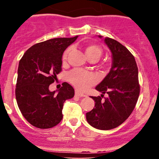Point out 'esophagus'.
<instances>
[{"label":"esophagus","instance_id":"esophagus-1","mask_svg":"<svg viewBox=\"0 0 159 159\" xmlns=\"http://www.w3.org/2000/svg\"><path fill=\"white\" fill-rule=\"evenodd\" d=\"M75 96H79V97H84V96H86L85 94L84 93H80L79 91H75Z\"/></svg>","mask_w":159,"mask_h":159}]
</instances>
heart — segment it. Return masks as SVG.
Wrapping results in <instances>:
<instances>
[{
	"label": "heart",
	"mask_w": 159,
	"mask_h": 159,
	"mask_svg": "<svg viewBox=\"0 0 159 159\" xmlns=\"http://www.w3.org/2000/svg\"><path fill=\"white\" fill-rule=\"evenodd\" d=\"M84 48L85 54L90 61H97L103 54L102 49L96 45L86 44L84 46ZM70 51L71 48H69L63 53V57H62V61L63 63L66 61L67 56ZM68 80L78 90L85 91L96 83L97 78L94 74L86 72L82 69H76L69 72L68 75Z\"/></svg>",
	"instance_id": "1"
}]
</instances>
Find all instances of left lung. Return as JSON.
I'll use <instances>...</instances> for the list:
<instances>
[{
	"mask_svg": "<svg viewBox=\"0 0 159 159\" xmlns=\"http://www.w3.org/2000/svg\"><path fill=\"white\" fill-rule=\"evenodd\" d=\"M102 38V36H98ZM112 55L110 72L96 87L107 93L105 100L101 96H90L95 101L92 111L86 114L87 123L100 130H110L119 126L135 107L140 94L138 69L134 57L119 42L105 37L104 39Z\"/></svg>",
	"mask_w": 159,
	"mask_h": 159,
	"instance_id": "8db88e82",
	"label": "left lung"
}]
</instances>
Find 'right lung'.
<instances>
[{"label": "right lung", "instance_id": "1", "mask_svg": "<svg viewBox=\"0 0 159 159\" xmlns=\"http://www.w3.org/2000/svg\"><path fill=\"white\" fill-rule=\"evenodd\" d=\"M78 36L54 38L27 49L20 60L16 88L18 106L24 117L39 129H50L62 120L63 103L73 98V87L66 82L58 90L49 85L61 72L63 52Z\"/></svg>", "mask_w": 159, "mask_h": 159}]
</instances>
